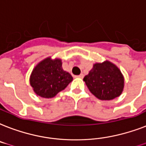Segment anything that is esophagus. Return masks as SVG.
Returning <instances> with one entry per match:
<instances>
[{"label": "esophagus", "mask_w": 146, "mask_h": 146, "mask_svg": "<svg viewBox=\"0 0 146 146\" xmlns=\"http://www.w3.org/2000/svg\"><path fill=\"white\" fill-rule=\"evenodd\" d=\"M77 78H84V74H81L80 75H78Z\"/></svg>", "instance_id": "obj_1"}]
</instances>
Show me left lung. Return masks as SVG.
<instances>
[{
    "label": "left lung",
    "mask_w": 146,
    "mask_h": 146,
    "mask_svg": "<svg viewBox=\"0 0 146 146\" xmlns=\"http://www.w3.org/2000/svg\"><path fill=\"white\" fill-rule=\"evenodd\" d=\"M89 91L100 100H110L121 94L124 78L121 72L113 63L106 61L96 63L84 78Z\"/></svg>",
    "instance_id": "1"
}]
</instances>
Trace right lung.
Wrapping results in <instances>:
<instances>
[{"mask_svg": "<svg viewBox=\"0 0 146 146\" xmlns=\"http://www.w3.org/2000/svg\"><path fill=\"white\" fill-rule=\"evenodd\" d=\"M60 59L47 58L35 67L30 76V84L37 95L52 98L62 91L73 78L62 67Z\"/></svg>", "mask_w": 146, "mask_h": 146, "instance_id": "add662e5", "label": "right lung"}]
</instances>
